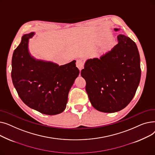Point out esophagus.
Segmentation results:
<instances>
[{
	"label": "esophagus",
	"mask_w": 155,
	"mask_h": 155,
	"mask_svg": "<svg viewBox=\"0 0 155 155\" xmlns=\"http://www.w3.org/2000/svg\"><path fill=\"white\" fill-rule=\"evenodd\" d=\"M76 65L77 68L79 69L80 71H81L83 68H84V63L81 60H77L76 62Z\"/></svg>",
	"instance_id": "obj_1"
}]
</instances>
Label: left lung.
<instances>
[{
	"label": "left lung",
	"instance_id": "8db88e82",
	"mask_svg": "<svg viewBox=\"0 0 155 155\" xmlns=\"http://www.w3.org/2000/svg\"><path fill=\"white\" fill-rule=\"evenodd\" d=\"M117 41L100 58L87 60L81 71L89 100L95 109L102 112L125 108L140 82V56L136 43L123 35L117 36Z\"/></svg>",
	"mask_w": 155,
	"mask_h": 155
}]
</instances>
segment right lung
Returning a JSON list of instances; mask_svg holds the SVG:
<instances>
[{"label":"right lung","mask_w":155,"mask_h":155,"mask_svg":"<svg viewBox=\"0 0 155 155\" xmlns=\"http://www.w3.org/2000/svg\"><path fill=\"white\" fill-rule=\"evenodd\" d=\"M35 32L24 35L13 53L11 77L22 102L46 115H56L66 108L69 91L80 71L76 61L59 66L36 60L29 51V39Z\"/></svg>","instance_id":"1"}]
</instances>
